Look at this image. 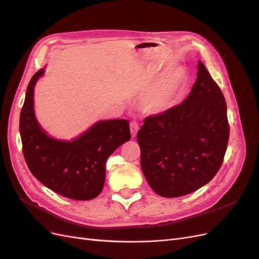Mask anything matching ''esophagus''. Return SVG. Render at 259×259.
I'll return each mask as SVG.
<instances>
[{
	"label": "esophagus",
	"mask_w": 259,
	"mask_h": 259,
	"mask_svg": "<svg viewBox=\"0 0 259 259\" xmlns=\"http://www.w3.org/2000/svg\"><path fill=\"white\" fill-rule=\"evenodd\" d=\"M130 130H131V134H132V137L134 138L137 134V132L139 130V126H138V123L135 122V121H132L131 124H130Z\"/></svg>",
	"instance_id": "obj_1"
}]
</instances>
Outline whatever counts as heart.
<instances>
[{
    "label": "heart",
    "instance_id": "heart-1",
    "mask_svg": "<svg viewBox=\"0 0 259 259\" xmlns=\"http://www.w3.org/2000/svg\"><path fill=\"white\" fill-rule=\"evenodd\" d=\"M188 81L186 70L176 67L168 70L142 94L139 105L148 114H162L175 107Z\"/></svg>",
    "mask_w": 259,
    "mask_h": 259
}]
</instances>
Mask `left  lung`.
Wrapping results in <instances>:
<instances>
[{
	"label": "left lung",
	"mask_w": 259,
	"mask_h": 259,
	"mask_svg": "<svg viewBox=\"0 0 259 259\" xmlns=\"http://www.w3.org/2000/svg\"><path fill=\"white\" fill-rule=\"evenodd\" d=\"M228 139L225 97L199 61L188 97L165 113L147 116L137 133L140 165L149 186L165 198L198 190L221 168Z\"/></svg>",
	"instance_id": "8db88e82"
}]
</instances>
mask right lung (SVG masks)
Listing matches in <instances>:
<instances>
[{
  "mask_svg": "<svg viewBox=\"0 0 259 259\" xmlns=\"http://www.w3.org/2000/svg\"><path fill=\"white\" fill-rule=\"evenodd\" d=\"M44 69L30 80L19 131L22 153L32 175L51 190L72 200L86 201L101 192L106 161L131 139L127 120L99 121L72 142L50 137L37 123L33 109L34 85Z\"/></svg>",
  "mask_w": 259,
  "mask_h": 259,
  "instance_id": "obj_1",
  "label": "right lung"
}]
</instances>
